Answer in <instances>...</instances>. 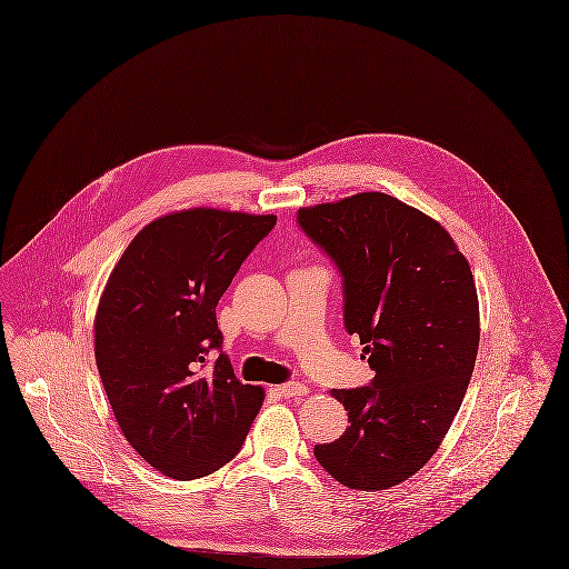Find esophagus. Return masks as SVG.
I'll return each mask as SVG.
<instances>
[{
	"instance_id": "esophagus-1",
	"label": "esophagus",
	"mask_w": 569,
	"mask_h": 569,
	"mask_svg": "<svg viewBox=\"0 0 569 569\" xmlns=\"http://www.w3.org/2000/svg\"><path fill=\"white\" fill-rule=\"evenodd\" d=\"M279 396L283 398H299V396H306L308 393V387L306 385H299V382H288V385H281L277 387Z\"/></svg>"
}]
</instances>
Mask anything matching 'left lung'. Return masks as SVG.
<instances>
[{
  "label": "left lung",
  "mask_w": 569,
  "mask_h": 569,
  "mask_svg": "<svg viewBox=\"0 0 569 569\" xmlns=\"http://www.w3.org/2000/svg\"><path fill=\"white\" fill-rule=\"evenodd\" d=\"M297 224L337 266L345 330L376 373L367 387L332 389L349 427L315 457L347 488H391L438 451L468 389L472 272L445 228L385 193L299 209Z\"/></svg>",
  "instance_id": "left-lung-1"
}]
</instances>
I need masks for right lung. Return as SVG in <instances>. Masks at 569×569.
I'll list each match as a JSON object with an SVG mask.
<instances>
[{
    "mask_svg": "<svg viewBox=\"0 0 569 569\" xmlns=\"http://www.w3.org/2000/svg\"><path fill=\"white\" fill-rule=\"evenodd\" d=\"M274 216L193 209L142 228L97 312V365L116 422L167 477L216 472L239 453L263 391L241 385L216 308ZM219 358H214V353Z\"/></svg>",
    "mask_w": 569,
    "mask_h": 569,
    "instance_id": "obj_1",
    "label": "right lung"
}]
</instances>
